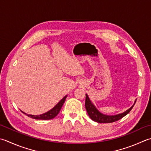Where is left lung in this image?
<instances>
[{
    "label": "left lung",
    "instance_id": "8db88e82",
    "mask_svg": "<svg viewBox=\"0 0 151 151\" xmlns=\"http://www.w3.org/2000/svg\"><path fill=\"white\" fill-rule=\"evenodd\" d=\"M135 102H136V99H135L134 105L129 109H128V110L122 113L118 114L116 115H107L101 113V112H99L97 110V108L95 107V105L90 101L89 97H88L87 94H86L85 107L88 115H89L90 118L92 120L98 123H111L116 122V121L121 119L124 116H125L126 114H128L132 109L133 107L134 106Z\"/></svg>",
    "mask_w": 151,
    "mask_h": 151
}]
</instances>
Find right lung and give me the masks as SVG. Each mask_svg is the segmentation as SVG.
<instances>
[{
  "label": "right lung",
  "instance_id": "add662e5",
  "mask_svg": "<svg viewBox=\"0 0 151 151\" xmlns=\"http://www.w3.org/2000/svg\"><path fill=\"white\" fill-rule=\"evenodd\" d=\"M67 96H65L63 99H62L61 101L59 102L57 105H56L54 107H53L51 110H50L49 111L46 112V113L42 114H39V115H32V114H28L25 113L24 112L22 111L23 113H24L26 114L27 116L29 117H31L33 119H37V120H50L55 118L58 113H60V111L61 110V109L63 106V103L65 101V99L67 98Z\"/></svg>",
  "mask_w": 151,
  "mask_h": 151
}]
</instances>
